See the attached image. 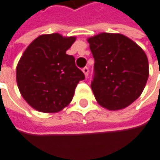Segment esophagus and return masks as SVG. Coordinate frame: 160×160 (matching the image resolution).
I'll return each mask as SVG.
<instances>
[{"mask_svg":"<svg viewBox=\"0 0 160 160\" xmlns=\"http://www.w3.org/2000/svg\"><path fill=\"white\" fill-rule=\"evenodd\" d=\"M82 72L84 73L85 77L87 78V77H88V74H89V69H88V67H83V68H82Z\"/></svg>","mask_w":160,"mask_h":160,"instance_id":"esophagus-1","label":"esophagus"}]
</instances>
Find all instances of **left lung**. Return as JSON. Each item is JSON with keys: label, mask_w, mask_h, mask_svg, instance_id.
I'll use <instances>...</instances> for the list:
<instances>
[{"label": "left lung", "mask_w": 160, "mask_h": 160, "mask_svg": "<svg viewBox=\"0 0 160 160\" xmlns=\"http://www.w3.org/2000/svg\"><path fill=\"white\" fill-rule=\"evenodd\" d=\"M87 41L95 59L91 88L98 103L111 111L129 106L149 77L145 52L121 34L100 33Z\"/></svg>", "instance_id": "1"}]
</instances>
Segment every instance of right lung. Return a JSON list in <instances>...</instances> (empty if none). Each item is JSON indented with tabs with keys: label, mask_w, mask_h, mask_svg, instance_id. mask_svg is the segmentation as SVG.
I'll return each mask as SVG.
<instances>
[{
	"label": "right lung",
	"mask_w": 160,
	"mask_h": 160,
	"mask_svg": "<svg viewBox=\"0 0 160 160\" xmlns=\"http://www.w3.org/2000/svg\"><path fill=\"white\" fill-rule=\"evenodd\" d=\"M76 37L58 33L41 35L34 40L20 59L16 78L19 90L27 103L42 113H56L66 107L75 88L84 74L66 51Z\"/></svg>",
	"instance_id": "add662e5"
}]
</instances>
